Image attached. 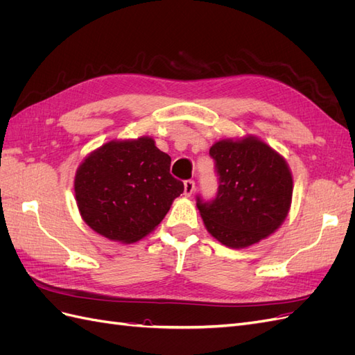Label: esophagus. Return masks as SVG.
Listing matches in <instances>:
<instances>
[{"label": "esophagus", "instance_id": "34e87169", "mask_svg": "<svg viewBox=\"0 0 355 355\" xmlns=\"http://www.w3.org/2000/svg\"><path fill=\"white\" fill-rule=\"evenodd\" d=\"M196 191V182L194 180H185V184H184V194L187 196V197H191L192 196V192Z\"/></svg>", "mask_w": 355, "mask_h": 355}]
</instances>
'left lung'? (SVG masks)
Returning <instances> with one entry per match:
<instances>
[{"instance_id":"left-lung-1","label":"left lung","mask_w":355,"mask_h":355,"mask_svg":"<svg viewBox=\"0 0 355 355\" xmlns=\"http://www.w3.org/2000/svg\"><path fill=\"white\" fill-rule=\"evenodd\" d=\"M216 164V198L197 207L211 237L244 249L274 234L286 220L293 178L286 159L256 136L222 139L210 148Z\"/></svg>"}]
</instances>
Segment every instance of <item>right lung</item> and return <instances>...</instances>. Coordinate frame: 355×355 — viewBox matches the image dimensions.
Returning <instances> with one entry per match:
<instances>
[{"label":"right lung","instance_id":"obj_1","mask_svg":"<svg viewBox=\"0 0 355 355\" xmlns=\"http://www.w3.org/2000/svg\"><path fill=\"white\" fill-rule=\"evenodd\" d=\"M170 163L149 136L111 141L94 149L73 180L83 220L112 241L142 240L184 192V184L170 175Z\"/></svg>","mask_w":355,"mask_h":355}]
</instances>
